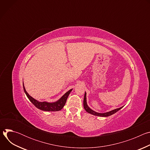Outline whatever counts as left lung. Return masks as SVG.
Instances as JSON below:
<instances>
[{"label": "left lung", "instance_id": "8db88e82", "mask_svg": "<svg viewBox=\"0 0 150 150\" xmlns=\"http://www.w3.org/2000/svg\"><path fill=\"white\" fill-rule=\"evenodd\" d=\"M86 92L85 93V94H84V98H83V108L85 109V110H86L87 112L91 114V115H95V116H101V117H108V116H111L113 114H115V113H116L117 111H119V110H120L123 106L121 107V108H118V109H114L113 110H111L110 112H105V113H98V112H96L95 111H94L93 110H92L91 109H90L89 108V106L88 105L87 103V97H86Z\"/></svg>", "mask_w": 150, "mask_h": 150}]
</instances>
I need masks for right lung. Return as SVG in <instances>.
Instances as JSON below:
<instances>
[{
  "label": "right lung",
  "mask_w": 150,
  "mask_h": 150,
  "mask_svg": "<svg viewBox=\"0 0 150 150\" xmlns=\"http://www.w3.org/2000/svg\"><path fill=\"white\" fill-rule=\"evenodd\" d=\"M23 88H24V92L27 95V97L28 98L30 101L36 107V108L41 110L47 111V112H56L62 109V108H63L67 102V98L70 93L72 90V89H71L70 90L67 91L57 101L53 103H49L47 101H39L34 99V98H33L31 96H30L28 94V93L27 92L24 83H23Z\"/></svg>",
  "instance_id": "right-lung-1"
}]
</instances>
